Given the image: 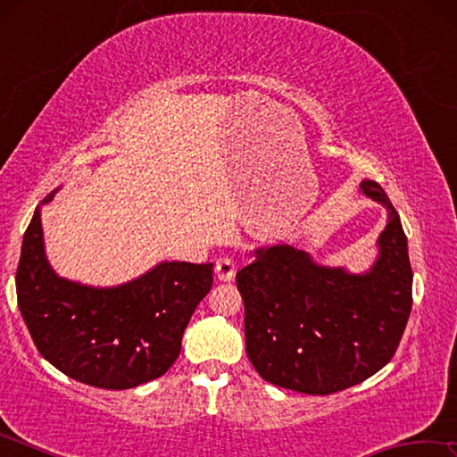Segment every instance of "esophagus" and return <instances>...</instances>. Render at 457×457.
I'll return each instance as SVG.
<instances>
[{"mask_svg": "<svg viewBox=\"0 0 457 457\" xmlns=\"http://www.w3.org/2000/svg\"><path fill=\"white\" fill-rule=\"evenodd\" d=\"M215 276H218V280L221 282H231L236 276V262L234 258L229 256H223L218 262H215Z\"/></svg>", "mask_w": 457, "mask_h": 457, "instance_id": "1", "label": "esophagus"}]
</instances>
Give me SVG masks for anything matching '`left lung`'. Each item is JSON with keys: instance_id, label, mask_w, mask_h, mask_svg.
<instances>
[{"instance_id": "8db88e82", "label": "left lung", "mask_w": 457, "mask_h": 457, "mask_svg": "<svg viewBox=\"0 0 457 457\" xmlns=\"http://www.w3.org/2000/svg\"><path fill=\"white\" fill-rule=\"evenodd\" d=\"M361 191L389 212L369 272L319 266L303 250L272 245L236 274L247 359L268 383L330 395L375 375L397 351L413 304L407 236L381 185L367 179Z\"/></svg>"}]
</instances>
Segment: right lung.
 Segmentation results:
<instances>
[{"label":"right lung","mask_w":457,"mask_h":457,"mask_svg":"<svg viewBox=\"0 0 457 457\" xmlns=\"http://www.w3.org/2000/svg\"><path fill=\"white\" fill-rule=\"evenodd\" d=\"M212 284L213 264L189 262H163L117 288L60 278L44 253L40 207L24 234L15 272L20 312L42 357L100 389H130L165 375Z\"/></svg>","instance_id":"right-lung-1"}]
</instances>
